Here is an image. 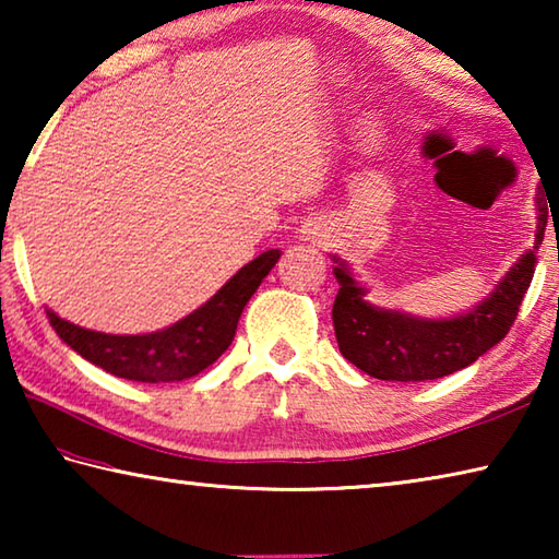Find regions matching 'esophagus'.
<instances>
[{"instance_id": "34e87169", "label": "esophagus", "mask_w": 559, "mask_h": 559, "mask_svg": "<svg viewBox=\"0 0 559 559\" xmlns=\"http://www.w3.org/2000/svg\"><path fill=\"white\" fill-rule=\"evenodd\" d=\"M302 234H316L313 229H302Z\"/></svg>"}]
</instances>
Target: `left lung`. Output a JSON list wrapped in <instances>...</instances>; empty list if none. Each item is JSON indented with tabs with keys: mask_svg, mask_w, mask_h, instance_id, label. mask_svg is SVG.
I'll return each mask as SVG.
<instances>
[{
	"mask_svg": "<svg viewBox=\"0 0 559 559\" xmlns=\"http://www.w3.org/2000/svg\"><path fill=\"white\" fill-rule=\"evenodd\" d=\"M535 246L525 251L493 293L468 313L456 318H416L400 310H384L367 300L347 263L333 257L340 283L333 325L340 353L359 370L386 382H424L463 370L498 345L513 328L520 302L533 281L547 210L537 197Z\"/></svg>",
	"mask_w": 559,
	"mask_h": 559,
	"instance_id": "8db88e82",
	"label": "left lung"
}]
</instances>
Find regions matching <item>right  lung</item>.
I'll return each instance as SVG.
<instances>
[{"mask_svg":"<svg viewBox=\"0 0 559 559\" xmlns=\"http://www.w3.org/2000/svg\"><path fill=\"white\" fill-rule=\"evenodd\" d=\"M278 259V249L263 251L226 281L202 308L157 333L108 335L73 325L53 310H46V318L66 345L100 370L132 382H182L206 370L231 345L243 306Z\"/></svg>","mask_w":559,"mask_h":559,"instance_id":"add662e5","label":"right lung"}]
</instances>
